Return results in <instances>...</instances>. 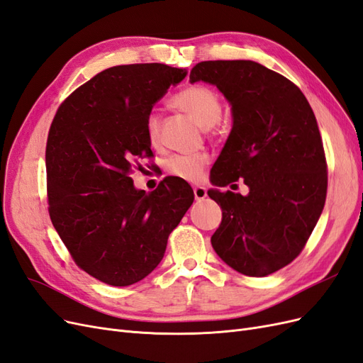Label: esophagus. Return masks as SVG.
<instances>
[{
  "label": "esophagus",
  "instance_id": "34e87169",
  "mask_svg": "<svg viewBox=\"0 0 363 363\" xmlns=\"http://www.w3.org/2000/svg\"><path fill=\"white\" fill-rule=\"evenodd\" d=\"M194 196H195L196 201L204 200L206 196H207L206 188H203V186H195V188H194Z\"/></svg>",
  "mask_w": 363,
  "mask_h": 363
}]
</instances>
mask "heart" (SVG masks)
Returning <instances> with one entry per match:
<instances>
[{"label": "heart", "mask_w": 363, "mask_h": 363, "mask_svg": "<svg viewBox=\"0 0 363 363\" xmlns=\"http://www.w3.org/2000/svg\"><path fill=\"white\" fill-rule=\"evenodd\" d=\"M172 106L191 115L204 128H211L218 124L223 115V104L218 94L211 87L203 84L184 87L183 91L172 98ZM145 133L152 147H157L160 144L162 119L157 113H148L145 119ZM208 160H211V157H208L207 152L172 156L167 162V172L184 182H200Z\"/></svg>", "instance_id": "heart-1"}]
</instances>
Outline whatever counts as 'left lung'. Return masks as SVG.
<instances>
[{
	"label": "left lung",
	"instance_id": "1",
	"mask_svg": "<svg viewBox=\"0 0 363 363\" xmlns=\"http://www.w3.org/2000/svg\"><path fill=\"white\" fill-rule=\"evenodd\" d=\"M215 84L232 104L233 128L211 177L225 188L239 179L247 196L208 191L223 208L212 247L228 267L265 277L300 255L327 195V160L309 101L286 77L251 60H207L189 82Z\"/></svg>",
	"mask_w": 363,
	"mask_h": 363
}]
</instances>
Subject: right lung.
Returning a JSON list of instances; mask_svg holds the SVG:
<instances>
[{
  "label": "right lung",
  "mask_w": 363,
  "mask_h": 363,
  "mask_svg": "<svg viewBox=\"0 0 363 363\" xmlns=\"http://www.w3.org/2000/svg\"><path fill=\"white\" fill-rule=\"evenodd\" d=\"M184 69L119 65L65 100L51 123L47 196L51 223L75 265L111 286H128L163 259L168 236L194 203L191 186L164 177L138 191L131 174L151 159L145 119Z\"/></svg>",
  "instance_id": "1"
}]
</instances>
